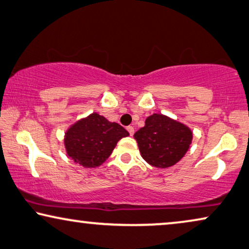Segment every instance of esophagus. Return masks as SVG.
Returning a JSON list of instances; mask_svg holds the SVG:
<instances>
[{
	"mask_svg": "<svg viewBox=\"0 0 249 249\" xmlns=\"http://www.w3.org/2000/svg\"><path fill=\"white\" fill-rule=\"evenodd\" d=\"M127 130H128L129 133H130V136H132L133 132H135V129H133V127H131V125H129V127H127Z\"/></svg>",
	"mask_w": 249,
	"mask_h": 249,
	"instance_id": "1",
	"label": "esophagus"
}]
</instances>
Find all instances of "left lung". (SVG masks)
Masks as SVG:
<instances>
[{
    "label": "left lung",
    "mask_w": 249,
    "mask_h": 249,
    "mask_svg": "<svg viewBox=\"0 0 249 249\" xmlns=\"http://www.w3.org/2000/svg\"><path fill=\"white\" fill-rule=\"evenodd\" d=\"M133 137L147 163L166 168L182 160L190 148L193 135L187 125L164 114L154 113Z\"/></svg>",
    "instance_id": "1"
}]
</instances>
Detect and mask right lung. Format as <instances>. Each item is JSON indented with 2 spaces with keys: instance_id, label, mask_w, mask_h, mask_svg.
<instances>
[{
  "instance_id": "add662e5",
  "label": "right lung",
  "mask_w": 249,
  "mask_h": 249,
  "mask_svg": "<svg viewBox=\"0 0 249 249\" xmlns=\"http://www.w3.org/2000/svg\"><path fill=\"white\" fill-rule=\"evenodd\" d=\"M127 136L129 132L124 127L94 112L67 129L64 143L75 163L92 168L103 164L119 140Z\"/></svg>"
}]
</instances>
